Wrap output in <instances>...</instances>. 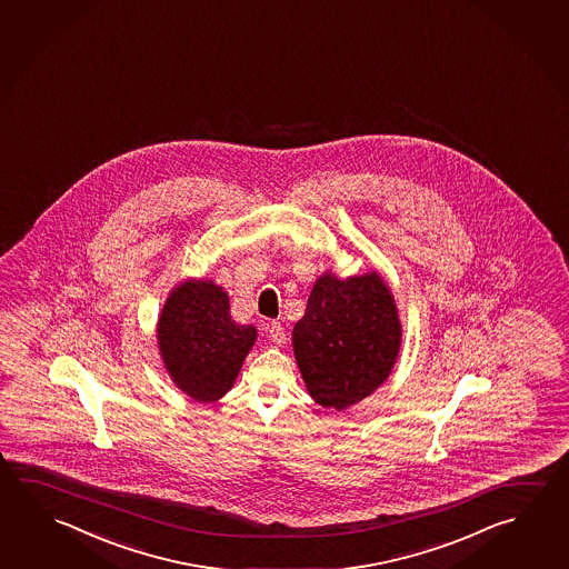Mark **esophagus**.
<instances>
[{
	"label": "esophagus",
	"mask_w": 569,
	"mask_h": 569,
	"mask_svg": "<svg viewBox=\"0 0 569 569\" xmlns=\"http://www.w3.org/2000/svg\"><path fill=\"white\" fill-rule=\"evenodd\" d=\"M268 331H270V338L276 346H283L286 343V331L281 328L280 321H271L268 323Z\"/></svg>",
	"instance_id": "34e87169"
}]
</instances>
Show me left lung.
I'll use <instances>...</instances> for the list:
<instances>
[{"label":"left lung","instance_id":"left-lung-1","mask_svg":"<svg viewBox=\"0 0 569 569\" xmlns=\"http://www.w3.org/2000/svg\"><path fill=\"white\" fill-rule=\"evenodd\" d=\"M291 336L309 396L341 411L391 373L401 346L396 299L378 271L348 280L326 271Z\"/></svg>","mask_w":569,"mask_h":569}]
</instances>
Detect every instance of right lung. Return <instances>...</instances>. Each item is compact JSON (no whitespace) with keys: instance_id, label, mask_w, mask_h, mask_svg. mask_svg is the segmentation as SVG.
Wrapping results in <instances>:
<instances>
[{"instance_id":"obj_1","label":"right lung","mask_w":569,"mask_h":569,"mask_svg":"<svg viewBox=\"0 0 569 569\" xmlns=\"http://www.w3.org/2000/svg\"><path fill=\"white\" fill-rule=\"evenodd\" d=\"M258 329L230 316L228 293L208 280L173 288L158 321V346L173 383L201 403L230 391Z\"/></svg>"}]
</instances>
